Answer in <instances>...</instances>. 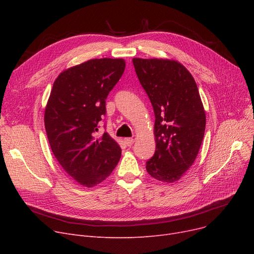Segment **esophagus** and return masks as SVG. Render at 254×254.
Returning a JSON list of instances; mask_svg holds the SVG:
<instances>
[{
	"mask_svg": "<svg viewBox=\"0 0 254 254\" xmlns=\"http://www.w3.org/2000/svg\"><path fill=\"white\" fill-rule=\"evenodd\" d=\"M134 142H135V140L132 139V138H126V139H125V143H126L127 146H131L132 144H134Z\"/></svg>",
	"mask_w": 254,
	"mask_h": 254,
	"instance_id": "1",
	"label": "esophagus"
}]
</instances>
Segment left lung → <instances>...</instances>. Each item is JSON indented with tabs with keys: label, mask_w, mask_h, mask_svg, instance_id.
Segmentation results:
<instances>
[{
	"label": "left lung",
	"mask_w": 254,
	"mask_h": 254,
	"mask_svg": "<svg viewBox=\"0 0 254 254\" xmlns=\"http://www.w3.org/2000/svg\"><path fill=\"white\" fill-rule=\"evenodd\" d=\"M155 115L154 155L146 162L153 178L175 182L193 164L205 134L206 114L191 74L176 61L132 59Z\"/></svg>",
	"instance_id": "obj_1"
}]
</instances>
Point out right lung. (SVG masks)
Wrapping results in <instances>:
<instances>
[{"label":"right lung","instance_id":"obj_1","mask_svg":"<svg viewBox=\"0 0 254 254\" xmlns=\"http://www.w3.org/2000/svg\"><path fill=\"white\" fill-rule=\"evenodd\" d=\"M126 69L123 59H95L62 72L53 83L44 113L50 148L79 184L92 188L108 177L122 156L119 145L104 132L106 99Z\"/></svg>","mask_w":254,"mask_h":254}]
</instances>
